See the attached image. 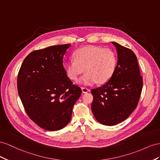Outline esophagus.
<instances>
[{
    "instance_id": "obj_1",
    "label": "esophagus",
    "mask_w": 160,
    "mask_h": 160,
    "mask_svg": "<svg viewBox=\"0 0 160 160\" xmlns=\"http://www.w3.org/2000/svg\"><path fill=\"white\" fill-rule=\"evenodd\" d=\"M82 92H83V93H87V92H89L90 90H89V89H88L87 88L82 87Z\"/></svg>"
}]
</instances>
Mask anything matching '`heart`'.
<instances>
[{
	"mask_svg": "<svg viewBox=\"0 0 160 160\" xmlns=\"http://www.w3.org/2000/svg\"><path fill=\"white\" fill-rule=\"evenodd\" d=\"M118 58L111 49L98 46H86L78 49L66 66L68 77L76 81L80 76L86 74L80 78L78 83L84 86H92L97 83H107L117 70Z\"/></svg>",
	"mask_w": 160,
	"mask_h": 160,
	"instance_id": "obj_1",
	"label": "heart"
}]
</instances>
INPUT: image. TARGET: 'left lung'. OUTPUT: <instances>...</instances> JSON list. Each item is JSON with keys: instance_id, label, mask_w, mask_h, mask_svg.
<instances>
[{"instance_id": "left-lung-1", "label": "left lung", "mask_w": 160, "mask_h": 160, "mask_svg": "<svg viewBox=\"0 0 160 160\" xmlns=\"http://www.w3.org/2000/svg\"><path fill=\"white\" fill-rule=\"evenodd\" d=\"M117 51V70L101 87L91 90L93 115L101 124L112 126L128 118L138 106L143 88L138 59L131 49L112 42Z\"/></svg>"}]
</instances>
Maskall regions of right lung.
Segmentation results:
<instances>
[{"label":"right lung","instance_id":"1","mask_svg":"<svg viewBox=\"0 0 160 160\" xmlns=\"http://www.w3.org/2000/svg\"><path fill=\"white\" fill-rule=\"evenodd\" d=\"M70 44L35 50L22 62L17 89L31 119L41 128L58 131L70 122L81 88L68 77L63 58Z\"/></svg>","mask_w":160,"mask_h":160}]
</instances>
